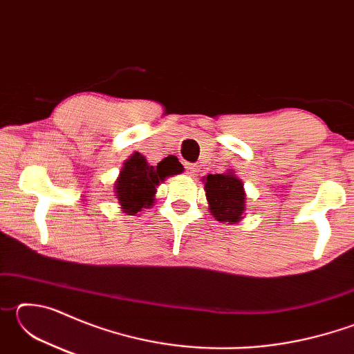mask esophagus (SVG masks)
<instances>
[{"mask_svg": "<svg viewBox=\"0 0 354 354\" xmlns=\"http://www.w3.org/2000/svg\"><path fill=\"white\" fill-rule=\"evenodd\" d=\"M185 170H187L189 175L194 176L196 171H198V167H196L195 164H185Z\"/></svg>", "mask_w": 354, "mask_h": 354, "instance_id": "1", "label": "esophagus"}]
</instances>
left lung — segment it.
<instances>
[{
  "instance_id": "left-lung-1",
  "label": "left lung",
  "mask_w": 354,
  "mask_h": 354,
  "mask_svg": "<svg viewBox=\"0 0 354 354\" xmlns=\"http://www.w3.org/2000/svg\"><path fill=\"white\" fill-rule=\"evenodd\" d=\"M203 181H205L209 212L218 221H230V223L241 221L247 206L245 205L247 195L241 179L230 171L223 175H207Z\"/></svg>"
}]
</instances>
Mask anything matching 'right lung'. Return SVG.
Masks as SVG:
<instances>
[{
  "mask_svg": "<svg viewBox=\"0 0 354 354\" xmlns=\"http://www.w3.org/2000/svg\"><path fill=\"white\" fill-rule=\"evenodd\" d=\"M183 170L184 167L175 156L165 158L153 167L147 162L145 156L134 153L124 160L118 179L113 184V192L123 212L134 215L143 207L153 206L156 187L165 181L167 176L179 175Z\"/></svg>",
  "mask_w": 354,
  "mask_h": 354,
  "instance_id": "right-lung-1",
  "label": "right lung"
}]
</instances>
